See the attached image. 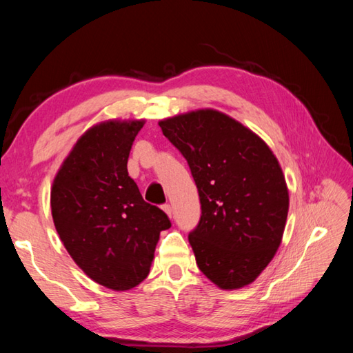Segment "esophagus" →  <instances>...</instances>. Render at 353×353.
<instances>
[{
	"label": "esophagus",
	"instance_id": "1",
	"mask_svg": "<svg viewBox=\"0 0 353 353\" xmlns=\"http://www.w3.org/2000/svg\"><path fill=\"white\" fill-rule=\"evenodd\" d=\"M162 209H163V212L167 214V215L170 216V219H171V215H172V208H171L170 205H163V206H162Z\"/></svg>",
	"mask_w": 353,
	"mask_h": 353
}]
</instances>
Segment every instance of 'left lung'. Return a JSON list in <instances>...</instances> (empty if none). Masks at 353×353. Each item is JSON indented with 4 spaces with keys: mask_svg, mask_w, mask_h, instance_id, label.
I'll list each match as a JSON object with an SVG mask.
<instances>
[{
    "mask_svg": "<svg viewBox=\"0 0 353 353\" xmlns=\"http://www.w3.org/2000/svg\"><path fill=\"white\" fill-rule=\"evenodd\" d=\"M159 125L199 190L201 216L190 244L200 272L221 290L247 287L274 258L287 224L279 161L264 139L220 110H191Z\"/></svg>",
    "mask_w": 353,
    "mask_h": 353,
    "instance_id": "obj_1",
    "label": "left lung"
}]
</instances>
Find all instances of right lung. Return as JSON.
<instances>
[{"label": "right lung", "instance_id": "1", "mask_svg": "<svg viewBox=\"0 0 353 353\" xmlns=\"http://www.w3.org/2000/svg\"><path fill=\"white\" fill-rule=\"evenodd\" d=\"M145 119H106L81 134L51 185L54 228L72 261L114 291L137 287L150 273L161 232L171 223L142 199L127 171Z\"/></svg>", "mask_w": 353, "mask_h": 353}]
</instances>
